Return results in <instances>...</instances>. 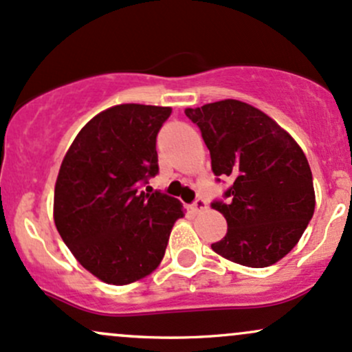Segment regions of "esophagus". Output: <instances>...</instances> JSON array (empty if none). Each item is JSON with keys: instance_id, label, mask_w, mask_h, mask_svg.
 <instances>
[{"instance_id": "34e87169", "label": "esophagus", "mask_w": 352, "mask_h": 352, "mask_svg": "<svg viewBox=\"0 0 352 352\" xmlns=\"http://www.w3.org/2000/svg\"><path fill=\"white\" fill-rule=\"evenodd\" d=\"M191 210L195 211V213H199V211L206 210V201H205V199H203V198H198V199H196V201L191 205Z\"/></svg>"}]
</instances>
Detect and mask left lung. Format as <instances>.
Returning <instances> with one entry per match:
<instances>
[{"instance_id":"8db88e82","label":"left lung","mask_w":352,"mask_h":352,"mask_svg":"<svg viewBox=\"0 0 352 352\" xmlns=\"http://www.w3.org/2000/svg\"><path fill=\"white\" fill-rule=\"evenodd\" d=\"M199 127L217 176H228V201L211 208L228 232L211 245L230 262L274 265L300 240L316 208L312 171L296 139L265 112L225 99L184 111Z\"/></svg>"}]
</instances>
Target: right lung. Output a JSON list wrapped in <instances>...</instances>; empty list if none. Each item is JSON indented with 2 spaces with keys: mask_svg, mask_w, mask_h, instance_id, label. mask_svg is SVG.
I'll return each instance as SVG.
<instances>
[{
  "mask_svg": "<svg viewBox=\"0 0 352 352\" xmlns=\"http://www.w3.org/2000/svg\"><path fill=\"white\" fill-rule=\"evenodd\" d=\"M171 107L120 104L89 120L55 183L54 220L85 270L112 285L153 274L183 203L142 184L157 168L156 135Z\"/></svg>",
  "mask_w": 352,
  "mask_h": 352,
  "instance_id": "1",
  "label": "right lung"
}]
</instances>
